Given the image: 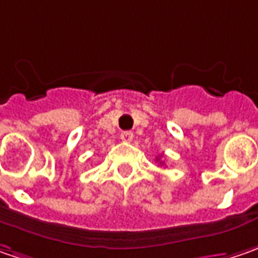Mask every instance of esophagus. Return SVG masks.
<instances>
[{"label":"esophagus","instance_id":"esophagus-1","mask_svg":"<svg viewBox=\"0 0 258 258\" xmlns=\"http://www.w3.org/2000/svg\"><path fill=\"white\" fill-rule=\"evenodd\" d=\"M121 140L125 141V143L133 141V133H131V131H122V133H121Z\"/></svg>","mask_w":258,"mask_h":258}]
</instances>
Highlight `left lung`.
<instances>
[{
  "mask_svg": "<svg viewBox=\"0 0 258 258\" xmlns=\"http://www.w3.org/2000/svg\"><path fill=\"white\" fill-rule=\"evenodd\" d=\"M157 160H159V159H157ZM160 164H163V163H160Z\"/></svg>",
  "mask_w": 258,
  "mask_h": 258,
  "instance_id": "obj_1",
  "label": "left lung"
}]
</instances>
